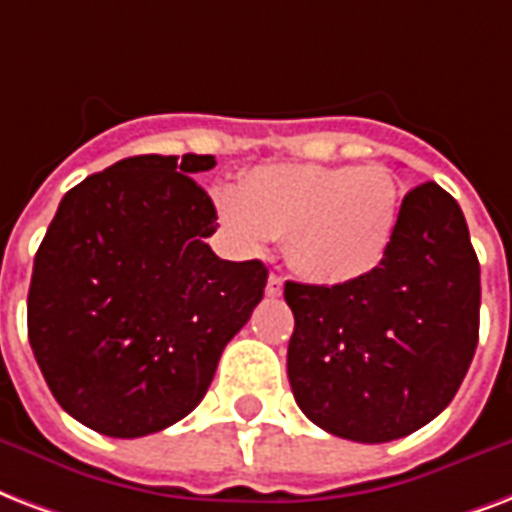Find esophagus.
<instances>
[{
	"label": "esophagus",
	"instance_id": "esophagus-1",
	"mask_svg": "<svg viewBox=\"0 0 512 512\" xmlns=\"http://www.w3.org/2000/svg\"><path fill=\"white\" fill-rule=\"evenodd\" d=\"M282 287H284V279L282 276H276V273H271L268 276V284H265V295H282Z\"/></svg>",
	"mask_w": 512,
	"mask_h": 512
}]
</instances>
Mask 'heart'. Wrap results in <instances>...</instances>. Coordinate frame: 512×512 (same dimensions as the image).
<instances>
[{
  "label": "heart",
  "mask_w": 512,
  "mask_h": 512,
  "mask_svg": "<svg viewBox=\"0 0 512 512\" xmlns=\"http://www.w3.org/2000/svg\"><path fill=\"white\" fill-rule=\"evenodd\" d=\"M214 204L236 247L260 252L284 239L287 260L303 279L333 287L384 263L400 217V187L378 163H279L249 171L241 190H217Z\"/></svg>",
  "instance_id": "1"
}]
</instances>
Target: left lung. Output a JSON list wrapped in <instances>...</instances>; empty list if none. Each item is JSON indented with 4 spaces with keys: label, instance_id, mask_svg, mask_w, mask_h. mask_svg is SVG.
<instances>
[{
    "label": "left lung",
    "instance_id": "1",
    "mask_svg": "<svg viewBox=\"0 0 512 512\" xmlns=\"http://www.w3.org/2000/svg\"><path fill=\"white\" fill-rule=\"evenodd\" d=\"M295 314L287 376L300 411L357 443L435 419L478 346L481 265L454 198L435 182L403 198L392 247L349 284H284Z\"/></svg>",
    "mask_w": 512,
    "mask_h": 512
}]
</instances>
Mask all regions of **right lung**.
<instances>
[{
  "label": "right lung",
  "mask_w": 512,
  "mask_h": 512,
  "mask_svg": "<svg viewBox=\"0 0 512 512\" xmlns=\"http://www.w3.org/2000/svg\"><path fill=\"white\" fill-rule=\"evenodd\" d=\"M212 155H134L61 198L34 257L29 343L72 419L142 438L201 403L222 349L263 300L268 268L206 239L217 209L193 174Z\"/></svg>",
  "instance_id": "right-lung-1"
}]
</instances>
